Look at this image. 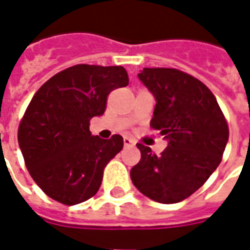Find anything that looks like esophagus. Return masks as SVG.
<instances>
[{
	"mask_svg": "<svg viewBox=\"0 0 250 250\" xmlns=\"http://www.w3.org/2000/svg\"><path fill=\"white\" fill-rule=\"evenodd\" d=\"M134 140H132V138H129V137H125L124 138V145L125 146H133L134 145Z\"/></svg>",
	"mask_w": 250,
	"mask_h": 250,
	"instance_id": "esophagus-1",
	"label": "esophagus"
}]
</instances>
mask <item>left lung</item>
<instances>
[{"instance_id":"obj_1","label":"left lung","mask_w":250,"mask_h":250,"mask_svg":"<svg viewBox=\"0 0 250 250\" xmlns=\"http://www.w3.org/2000/svg\"><path fill=\"white\" fill-rule=\"evenodd\" d=\"M138 78L153 93L150 127L165 136L160 156L137 144L141 160L130 170L134 187L161 204L188 198L207 183L222 160L229 127L209 87L173 67H144Z\"/></svg>"}]
</instances>
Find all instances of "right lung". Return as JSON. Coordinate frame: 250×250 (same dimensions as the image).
<instances>
[{
    "mask_svg": "<svg viewBox=\"0 0 250 250\" xmlns=\"http://www.w3.org/2000/svg\"><path fill=\"white\" fill-rule=\"evenodd\" d=\"M129 83L123 66L80 63L54 74L33 96L18 126L25 165L42 192L63 205L93 197L104 169L124 138L92 136L90 120L103 116L107 96Z\"/></svg>",
    "mask_w": 250,
    "mask_h": 250,
    "instance_id": "1",
    "label": "right lung"
}]
</instances>
